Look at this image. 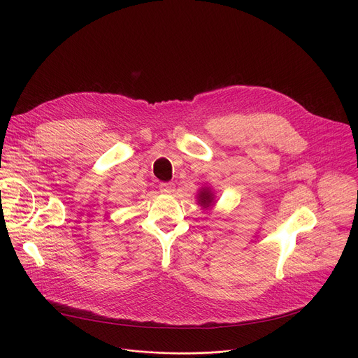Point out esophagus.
<instances>
[{
  "label": "esophagus",
  "instance_id": "1",
  "mask_svg": "<svg viewBox=\"0 0 358 358\" xmlns=\"http://www.w3.org/2000/svg\"><path fill=\"white\" fill-rule=\"evenodd\" d=\"M160 191L164 194H173L176 191V185L173 182H163L160 184Z\"/></svg>",
  "mask_w": 358,
  "mask_h": 358
}]
</instances>
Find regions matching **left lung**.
I'll use <instances>...</instances> for the list:
<instances>
[{"instance_id":"1","label":"left lung","mask_w":358,"mask_h":358,"mask_svg":"<svg viewBox=\"0 0 358 358\" xmlns=\"http://www.w3.org/2000/svg\"><path fill=\"white\" fill-rule=\"evenodd\" d=\"M196 198H198V203L202 208H210L211 206H214V202H215V195L210 187L201 188Z\"/></svg>"}]
</instances>
